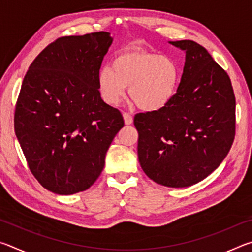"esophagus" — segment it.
<instances>
[{"label":"esophagus","instance_id":"34e87169","mask_svg":"<svg viewBox=\"0 0 252 252\" xmlns=\"http://www.w3.org/2000/svg\"><path fill=\"white\" fill-rule=\"evenodd\" d=\"M122 116H123V119H125V123H126V126L132 125V122H133V118H132V116H131L130 113L123 112Z\"/></svg>","mask_w":252,"mask_h":252}]
</instances>
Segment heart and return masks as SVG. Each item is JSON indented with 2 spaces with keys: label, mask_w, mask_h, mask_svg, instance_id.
Wrapping results in <instances>:
<instances>
[{
  "label": "heart",
  "mask_w": 252,
  "mask_h": 252,
  "mask_svg": "<svg viewBox=\"0 0 252 252\" xmlns=\"http://www.w3.org/2000/svg\"><path fill=\"white\" fill-rule=\"evenodd\" d=\"M179 66L172 58L144 50L129 49L118 54L112 67L97 74V89L105 103L117 104L126 95L143 111H158L169 104L179 84Z\"/></svg>",
  "instance_id": "heart-1"
}]
</instances>
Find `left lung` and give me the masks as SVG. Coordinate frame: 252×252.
I'll list each match as a JSON object with an SVG mask.
<instances>
[{
	"mask_svg": "<svg viewBox=\"0 0 252 252\" xmlns=\"http://www.w3.org/2000/svg\"><path fill=\"white\" fill-rule=\"evenodd\" d=\"M186 52L180 84L168 105L138 113V157L147 176L170 188L190 187L219 167L236 133V97L229 75L190 40L170 41Z\"/></svg>",
	"mask_w": 252,
	"mask_h": 252,
	"instance_id": "8db88e82",
	"label": "left lung"
}]
</instances>
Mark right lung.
<instances>
[{"label": "right lung", "instance_id": "obj_1", "mask_svg": "<svg viewBox=\"0 0 252 252\" xmlns=\"http://www.w3.org/2000/svg\"><path fill=\"white\" fill-rule=\"evenodd\" d=\"M109 32L63 36L34 59L15 106L14 130L28 165L57 194L90 188L125 121L101 99L97 74Z\"/></svg>", "mask_w": 252, "mask_h": 252}]
</instances>
